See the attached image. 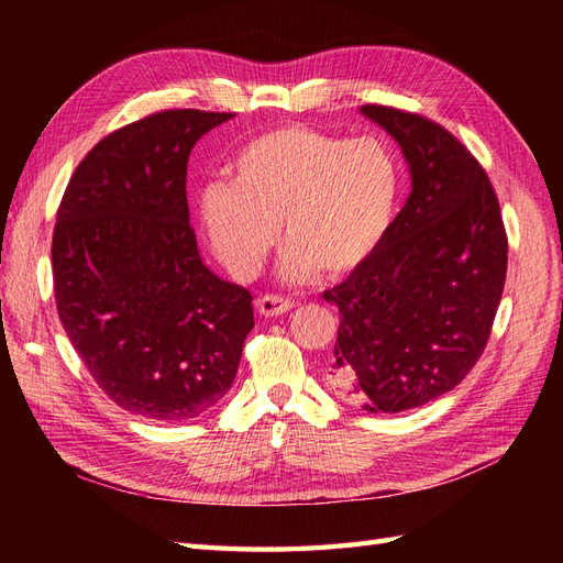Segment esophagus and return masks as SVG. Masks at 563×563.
Instances as JSON below:
<instances>
[{
  "label": "esophagus",
  "mask_w": 563,
  "mask_h": 563,
  "mask_svg": "<svg viewBox=\"0 0 563 563\" xmlns=\"http://www.w3.org/2000/svg\"><path fill=\"white\" fill-rule=\"evenodd\" d=\"M258 312L263 317H279V314H286L288 310H294V300H288L284 296H261L258 298Z\"/></svg>",
  "instance_id": "obj_1"
}]
</instances>
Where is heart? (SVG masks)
I'll use <instances>...</instances> for the list:
<instances>
[{
  "instance_id": "1",
  "label": "heart",
  "mask_w": 563,
  "mask_h": 563,
  "mask_svg": "<svg viewBox=\"0 0 563 563\" xmlns=\"http://www.w3.org/2000/svg\"><path fill=\"white\" fill-rule=\"evenodd\" d=\"M230 185L201 192L199 216L216 255L234 277L265 263L282 223L284 275L347 277L364 267L395 223L399 172L371 135L340 139L308 126L255 135L232 157Z\"/></svg>"
}]
</instances>
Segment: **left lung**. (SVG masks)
I'll return each instance as SVG.
<instances>
[{
    "mask_svg": "<svg viewBox=\"0 0 563 563\" xmlns=\"http://www.w3.org/2000/svg\"><path fill=\"white\" fill-rule=\"evenodd\" d=\"M362 112L401 145L413 190L373 258L323 300L340 314L331 380L368 413L428 404L486 350L507 275L496 190L472 152L432 119Z\"/></svg>",
    "mask_w": 563,
    "mask_h": 563,
    "instance_id": "left-lung-1",
    "label": "left lung"
}]
</instances>
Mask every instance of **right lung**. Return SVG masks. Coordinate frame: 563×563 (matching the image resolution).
Segmentation results:
<instances>
[{
    "instance_id": "right-lung-1",
    "label": "right lung",
    "mask_w": 563,
    "mask_h": 563,
    "mask_svg": "<svg viewBox=\"0 0 563 563\" xmlns=\"http://www.w3.org/2000/svg\"><path fill=\"white\" fill-rule=\"evenodd\" d=\"M230 112L162 110L79 162L56 213V310L98 387L124 411L185 422L228 395L253 329L246 288L201 263L185 178Z\"/></svg>"
}]
</instances>
